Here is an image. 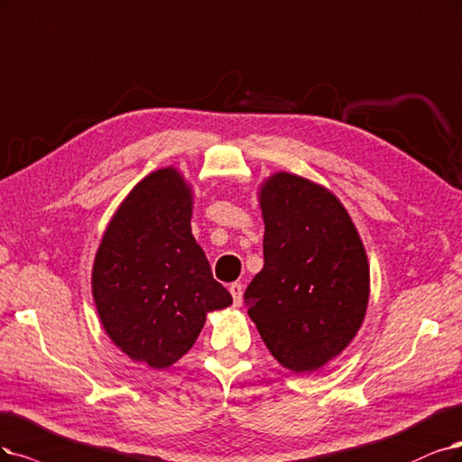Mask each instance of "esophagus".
Wrapping results in <instances>:
<instances>
[{"mask_svg":"<svg viewBox=\"0 0 462 462\" xmlns=\"http://www.w3.org/2000/svg\"><path fill=\"white\" fill-rule=\"evenodd\" d=\"M230 295L234 299V306H242L244 300V285L242 283H232L230 285Z\"/></svg>","mask_w":462,"mask_h":462,"instance_id":"1","label":"esophagus"}]
</instances>
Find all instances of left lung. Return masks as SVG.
Returning <instances> with one entry per match:
<instances>
[{
  "instance_id": "left-lung-1",
  "label": "left lung",
  "mask_w": 462,
  "mask_h": 462,
  "mask_svg": "<svg viewBox=\"0 0 462 462\" xmlns=\"http://www.w3.org/2000/svg\"><path fill=\"white\" fill-rule=\"evenodd\" d=\"M264 266L245 289L247 314L266 348L295 373H312L362 328L369 264L346 209L328 188L291 173L261 186Z\"/></svg>"
}]
</instances>
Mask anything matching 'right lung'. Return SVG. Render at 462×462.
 <instances>
[{"label":"right lung","mask_w":462,"mask_h":462,"mask_svg":"<svg viewBox=\"0 0 462 462\" xmlns=\"http://www.w3.org/2000/svg\"><path fill=\"white\" fill-rule=\"evenodd\" d=\"M192 190L173 167L136 184L102 236L93 299L102 328L133 362L165 369L190 350L213 310L232 297L192 228Z\"/></svg>","instance_id":"obj_1"}]
</instances>
